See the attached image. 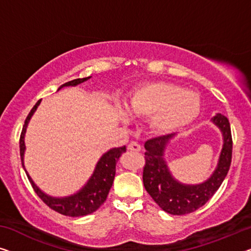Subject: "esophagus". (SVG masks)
<instances>
[{
    "instance_id": "34e87169",
    "label": "esophagus",
    "mask_w": 251,
    "mask_h": 251,
    "mask_svg": "<svg viewBox=\"0 0 251 251\" xmlns=\"http://www.w3.org/2000/svg\"><path fill=\"white\" fill-rule=\"evenodd\" d=\"M127 149L129 150V151H134V152H138V151H141V145L137 143V142H135V141H133V142H130V143L128 144V147H127Z\"/></svg>"
}]
</instances>
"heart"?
Wrapping results in <instances>:
<instances>
[{"label": "heart", "instance_id": "obj_1", "mask_svg": "<svg viewBox=\"0 0 251 251\" xmlns=\"http://www.w3.org/2000/svg\"><path fill=\"white\" fill-rule=\"evenodd\" d=\"M129 113L138 117H151L150 125L155 133L168 135L186 128L196 121L201 110V98L180 85L164 81H148L138 84L127 102ZM122 119L128 118L121 108Z\"/></svg>", "mask_w": 251, "mask_h": 251}]
</instances>
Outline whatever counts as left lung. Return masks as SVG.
Wrapping results in <instances>:
<instances>
[{
  "instance_id": "obj_1",
  "label": "left lung",
  "mask_w": 251,
  "mask_h": 251,
  "mask_svg": "<svg viewBox=\"0 0 251 251\" xmlns=\"http://www.w3.org/2000/svg\"><path fill=\"white\" fill-rule=\"evenodd\" d=\"M211 122L221 130L223 147L215 170L207 180L201 184H182L170 173L163 156L168 143L176 134H168L145 142L144 148L147 152L144 156L143 184L153 201L169 214L184 215L201 207L214 195L226 177L232 159L230 123L221 114H216Z\"/></svg>"
}]
</instances>
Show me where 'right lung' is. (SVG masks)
Here are the masks:
<instances>
[{"mask_svg": "<svg viewBox=\"0 0 251 251\" xmlns=\"http://www.w3.org/2000/svg\"><path fill=\"white\" fill-rule=\"evenodd\" d=\"M91 76L83 77V78H75L66 83L62 84L58 90H61L64 87H75L77 84L83 83L84 81H88ZM42 100H38L37 103L33 106V108L30 110L29 115L27 116L25 121L24 128H22L21 135H20V156L22 167L25 171V175L29 179L30 184H31L33 190H35L37 195L39 196L47 206H50L51 209L58 212L59 214L66 215V216H83L91 214V213L96 212L101 205L104 203L106 198L108 196V193L113 186L115 174H116V163H117L118 159L121 158L123 153L126 152V147L122 148H114L107 151L104 154H102L101 158L99 159L98 163L95 168V171L91 177L89 178L82 188L76 192L75 194L65 197H54L47 195L44 193L42 189L37 186L33 180L30 177L28 171L25 168V135L27 132V126L30 122V118L35 114L37 108H38L39 103Z\"/></svg>", "mask_w": 251, "mask_h": 251, "instance_id": "right-lung-1", "label": "right lung"}]
</instances>
